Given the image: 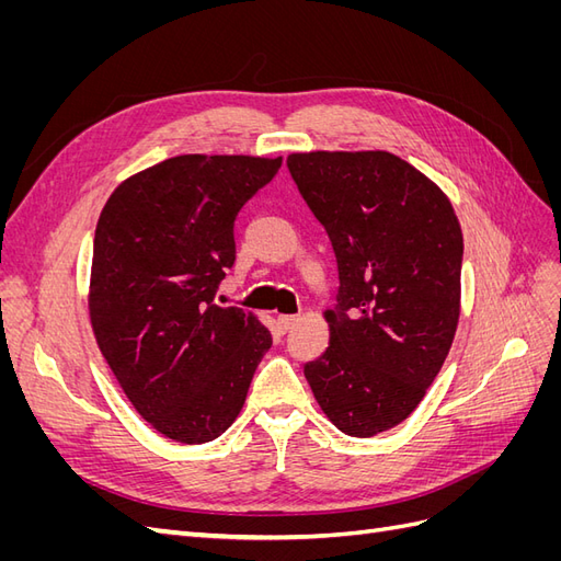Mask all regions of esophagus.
I'll return each mask as SVG.
<instances>
[{
	"mask_svg": "<svg viewBox=\"0 0 561 561\" xmlns=\"http://www.w3.org/2000/svg\"><path fill=\"white\" fill-rule=\"evenodd\" d=\"M299 322V316H287V313H283V316H278V328L283 330V332H290L295 325Z\"/></svg>",
	"mask_w": 561,
	"mask_h": 561,
	"instance_id": "34e87169",
	"label": "esophagus"
}]
</instances>
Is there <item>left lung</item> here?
<instances>
[{"mask_svg":"<svg viewBox=\"0 0 561 561\" xmlns=\"http://www.w3.org/2000/svg\"><path fill=\"white\" fill-rule=\"evenodd\" d=\"M287 168L339 268L330 346L304 377L339 431L371 437L416 410L451 348L461 225L447 194L390 151H297Z\"/></svg>","mask_w":561,"mask_h":561,"instance_id":"left-lung-1","label":"left lung"}]
</instances>
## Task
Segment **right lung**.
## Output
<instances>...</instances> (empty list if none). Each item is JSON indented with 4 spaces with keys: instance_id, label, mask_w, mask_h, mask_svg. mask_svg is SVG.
<instances>
[{
    "instance_id": "right-lung-1",
    "label": "right lung",
    "mask_w": 561,
    "mask_h": 561,
    "mask_svg": "<svg viewBox=\"0 0 561 561\" xmlns=\"http://www.w3.org/2000/svg\"><path fill=\"white\" fill-rule=\"evenodd\" d=\"M280 163L173 157L124 180L100 213L89 287L95 342L138 414L175 443L222 435L271 348L257 316L213 297L236 260V215Z\"/></svg>"
}]
</instances>
